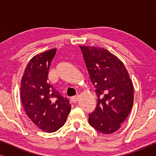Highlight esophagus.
Masks as SVG:
<instances>
[{
  "label": "esophagus",
  "mask_w": 156,
  "mask_h": 156,
  "mask_svg": "<svg viewBox=\"0 0 156 156\" xmlns=\"http://www.w3.org/2000/svg\"><path fill=\"white\" fill-rule=\"evenodd\" d=\"M79 100V96H75V97H73L71 98V101L73 102V103H76Z\"/></svg>",
  "instance_id": "34e87169"
}]
</instances>
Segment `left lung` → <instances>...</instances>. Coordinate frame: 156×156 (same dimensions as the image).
<instances>
[{
    "mask_svg": "<svg viewBox=\"0 0 156 156\" xmlns=\"http://www.w3.org/2000/svg\"><path fill=\"white\" fill-rule=\"evenodd\" d=\"M98 99L89 123L104 134L121 128L133 104V87L124 65L104 48L80 46Z\"/></svg>",
    "mask_w": 156,
    "mask_h": 156,
    "instance_id": "obj_1",
    "label": "left lung"
}]
</instances>
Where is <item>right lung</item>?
<instances>
[{
	"mask_svg": "<svg viewBox=\"0 0 156 156\" xmlns=\"http://www.w3.org/2000/svg\"><path fill=\"white\" fill-rule=\"evenodd\" d=\"M56 51L52 49L34 56L25 67L20 84V99L27 116L47 133L60 129L71 110L69 100L47 82Z\"/></svg>",
	"mask_w": 156,
	"mask_h": 156,
	"instance_id": "obj_1",
	"label": "right lung"
}]
</instances>
